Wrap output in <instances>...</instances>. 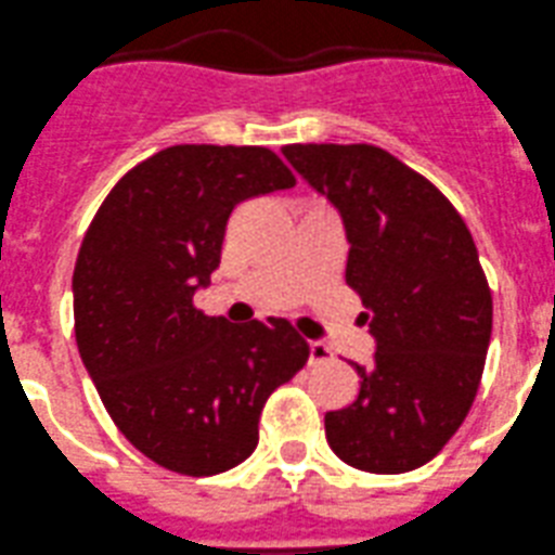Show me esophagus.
<instances>
[{"label": "esophagus", "mask_w": 555, "mask_h": 555, "mask_svg": "<svg viewBox=\"0 0 555 555\" xmlns=\"http://www.w3.org/2000/svg\"><path fill=\"white\" fill-rule=\"evenodd\" d=\"M308 351H310V357H308L310 365H319V362L332 360V351L324 346V343H319V340H310Z\"/></svg>", "instance_id": "obj_1"}]
</instances>
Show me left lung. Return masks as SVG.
Listing matches in <instances>:
<instances>
[{
  "instance_id": "1",
  "label": "left lung",
  "mask_w": 555,
  "mask_h": 555,
  "mask_svg": "<svg viewBox=\"0 0 555 555\" xmlns=\"http://www.w3.org/2000/svg\"><path fill=\"white\" fill-rule=\"evenodd\" d=\"M294 171L340 215L346 283L376 351L360 392L326 411L332 452L371 474L425 466L477 395L493 302L461 215L425 177L371 144H292Z\"/></svg>"
}]
</instances>
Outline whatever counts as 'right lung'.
I'll return each mask as SVG.
<instances>
[{
	"instance_id": "obj_1",
	"label": "right lung",
	"mask_w": 555,
	"mask_h": 555,
	"mask_svg": "<svg viewBox=\"0 0 555 555\" xmlns=\"http://www.w3.org/2000/svg\"><path fill=\"white\" fill-rule=\"evenodd\" d=\"M294 182L263 146H168L116 182L83 236L78 353L125 439L168 472L240 466L267 398L308 360L286 319L231 324L193 305L234 209Z\"/></svg>"
}]
</instances>
